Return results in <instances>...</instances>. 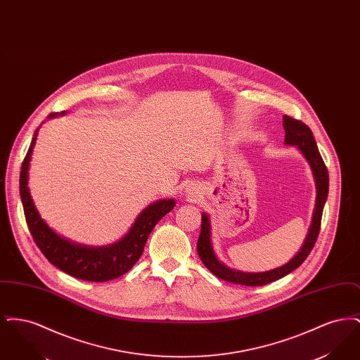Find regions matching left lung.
<instances>
[{"instance_id":"8db88e82","label":"left lung","mask_w":360,"mask_h":360,"mask_svg":"<svg viewBox=\"0 0 360 360\" xmlns=\"http://www.w3.org/2000/svg\"><path fill=\"white\" fill-rule=\"evenodd\" d=\"M283 129L286 132L285 144L295 146L298 151L307 159L316 184V193H317L316 205H314V212L311 217V224L309 226L308 235L305 238L301 250L295 254V257H291L290 260L283 266L264 271V273H243L239 270L226 267L223 262H220L219 257H216L213 244H212L210 219L206 213H202L201 233L197 243V252L200 255V259L202 260V263L205 264L206 269L217 278H221L226 282L244 285V286H263L270 282H274L276 279H281L285 275L290 274L291 271H294L302 264V262L308 257L311 248L314 247L316 240L319 238L323 210H324L326 197H328V188H329V176H328L326 163L319 153L314 136L307 124H304L302 121L291 119L289 116H283Z\"/></svg>"}]
</instances>
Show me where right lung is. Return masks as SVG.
I'll use <instances>...</instances> for the list:
<instances>
[{
  "mask_svg": "<svg viewBox=\"0 0 360 360\" xmlns=\"http://www.w3.org/2000/svg\"><path fill=\"white\" fill-rule=\"evenodd\" d=\"M66 112L51 113L47 119L65 116ZM40 128V127H39ZM39 128L34 131L31 146L24 158L20 172V197L24 207L25 220L36 245L49 262L74 278L89 282H106L128 273L141 257L144 245L155 225L162 220L175 206V200H159L147 206L139 214L120 240L113 244L91 247L74 243L62 238L49 226L34 206L31 191L28 188L30 162L34 153V143L39 134Z\"/></svg>",
  "mask_w": 360,
  "mask_h": 360,
  "instance_id": "1",
  "label": "right lung"
}]
</instances>
